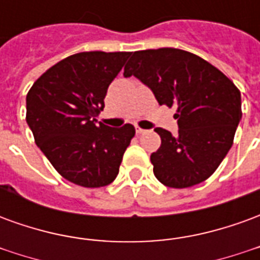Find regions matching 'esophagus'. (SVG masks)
Segmentation results:
<instances>
[{
	"instance_id": "34e87169",
	"label": "esophagus",
	"mask_w": 260,
	"mask_h": 260,
	"mask_svg": "<svg viewBox=\"0 0 260 260\" xmlns=\"http://www.w3.org/2000/svg\"><path fill=\"white\" fill-rule=\"evenodd\" d=\"M135 129H136V134H139V135H141V134H145V132H146V129H143V128H141V126H136Z\"/></svg>"
}]
</instances>
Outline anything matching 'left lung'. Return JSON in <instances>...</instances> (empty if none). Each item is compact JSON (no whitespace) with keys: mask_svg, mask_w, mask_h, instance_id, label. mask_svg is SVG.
Instances as JSON below:
<instances>
[{"mask_svg":"<svg viewBox=\"0 0 260 260\" xmlns=\"http://www.w3.org/2000/svg\"><path fill=\"white\" fill-rule=\"evenodd\" d=\"M132 75L152 89L160 106L177 107L178 135L156 128L161 139L150 156L156 178L170 188L207 180L233 146L242 117L238 87L210 62L178 48L132 53L124 76Z\"/></svg>","mask_w":260,"mask_h":260,"instance_id":"1","label":"left lung"}]
</instances>
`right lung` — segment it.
<instances>
[{"instance_id": "add662e5", "label": "right lung", "mask_w": 260, "mask_h": 260, "mask_svg": "<svg viewBox=\"0 0 260 260\" xmlns=\"http://www.w3.org/2000/svg\"><path fill=\"white\" fill-rule=\"evenodd\" d=\"M129 53L85 51L47 69L26 96V121L35 142L65 180L85 188L111 184L118 175L134 125L110 128L96 117Z\"/></svg>"}]
</instances>
